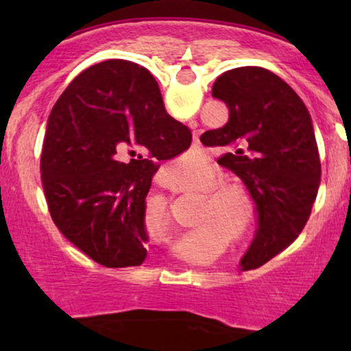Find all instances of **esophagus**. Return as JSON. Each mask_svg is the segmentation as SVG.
<instances>
[{
  "label": "esophagus",
  "mask_w": 351,
  "mask_h": 351,
  "mask_svg": "<svg viewBox=\"0 0 351 351\" xmlns=\"http://www.w3.org/2000/svg\"><path fill=\"white\" fill-rule=\"evenodd\" d=\"M196 143H198V136H196ZM165 188H173V184L167 183V181H165Z\"/></svg>",
  "instance_id": "esophagus-1"
}]
</instances>
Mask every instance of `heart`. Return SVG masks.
I'll use <instances>...</instances> for the list:
<instances>
[{"instance_id":"1","label":"heart","mask_w":351,"mask_h":351,"mask_svg":"<svg viewBox=\"0 0 351 351\" xmlns=\"http://www.w3.org/2000/svg\"><path fill=\"white\" fill-rule=\"evenodd\" d=\"M211 201L224 213V215L232 217V219L241 221V223L251 221L252 206L244 193L232 188H224L216 191L215 195L211 196Z\"/></svg>"}]
</instances>
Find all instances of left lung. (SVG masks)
I'll return each mask as SVG.
<instances>
[{
	"instance_id": "8db88e82",
	"label": "left lung",
	"mask_w": 351,
	"mask_h": 351,
	"mask_svg": "<svg viewBox=\"0 0 351 351\" xmlns=\"http://www.w3.org/2000/svg\"><path fill=\"white\" fill-rule=\"evenodd\" d=\"M213 97L229 108L224 127L201 135L244 183L257 211V231L243 267H256L297 239L320 184V158L310 114L293 88L264 67L226 71Z\"/></svg>"
}]
</instances>
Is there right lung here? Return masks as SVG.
I'll list each match as a JSON object with an SVG mask.
<instances>
[{
  "label": "right lung",
  "mask_w": 351,
  "mask_h": 351,
  "mask_svg": "<svg viewBox=\"0 0 351 351\" xmlns=\"http://www.w3.org/2000/svg\"><path fill=\"white\" fill-rule=\"evenodd\" d=\"M191 132L167 114L145 67L110 59L69 84L47 120L41 178L54 224L106 267L147 257L145 209L158 162L188 150ZM132 160L123 164L121 158Z\"/></svg>",
  "instance_id": "1"
}]
</instances>
